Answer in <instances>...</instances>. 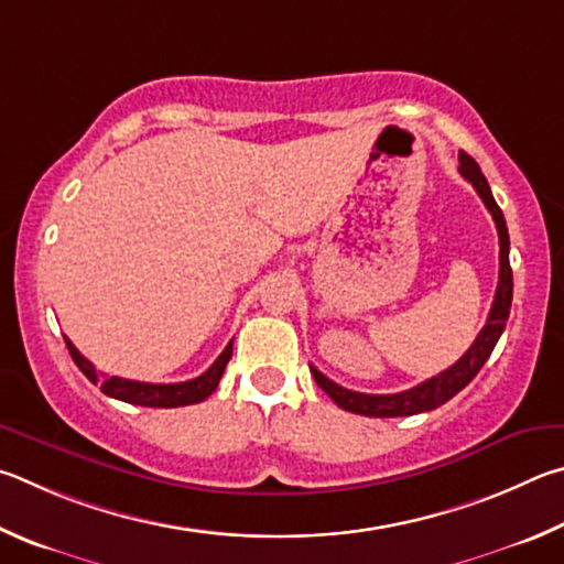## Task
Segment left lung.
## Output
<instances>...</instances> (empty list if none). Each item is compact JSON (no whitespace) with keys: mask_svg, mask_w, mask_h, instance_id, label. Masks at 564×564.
Masks as SVG:
<instances>
[{"mask_svg":"<svg viewBox=\"0 0 564 564\" xmlns=\"http://www.w3.org/2000/svg\"><path fill=\"white\" fill-rule=\"evenodd\" d=\"M458 161H460V167H458L460 175L466 177L473 187H476V193L482 197L488 213L492 215V220H496L498 240H500L498 290H496V300H492L486 327L480 329L476 341L470 344V349L463 354V357L453 364V367L441 371L438 377H433L429 381L419 383V387L401 391V393H359V391L344 389V387H339V383H334L332 379L324 377L319 369L310 367L314 381L319 383V389L327 391V397L344 411L359 413V416H371V419H397V416H413V413H423V411H433V409L443 406V403L456 397L460 389H466L468 383L476 379V373L482 369V364L488 361L492 349H496L502 329H506L510 304H512L508 225H506V217H502V210L496 203V197H492V193H490L486 175L480 173L478 163L463 151L458 155Z\"/></svg>","mask_w":564,"mask_h":564,"instance_id":"1","label":"left lung"}]
</instances>
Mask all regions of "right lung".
<instances>
[{
	"mask_svg": "<svg viewBox=\"0 0 564 564\" xmlns=\"http://www.w3.org/2000/svg\"><path fill=\"white\" fill-rule=\"evenodd\" d=\"M66 341L68 354L78 369L84 371V377L98 383L106 397L135 403V406H151V409H177V406H191V403L205 401L210 393L217 389V383L223 379V371L227 361L232 357V341L227 344L225 351L213 361V367L197 379L181 381V383H145V381H133V379H121V377H108V373L98 371L91 361L78 354L72 341Z\"/></svg>",
	"mask_w": 564,
	"mask_h": 564,
	"instance_id": "obj_1",
	"label": "right lung"
}]
</instances>
